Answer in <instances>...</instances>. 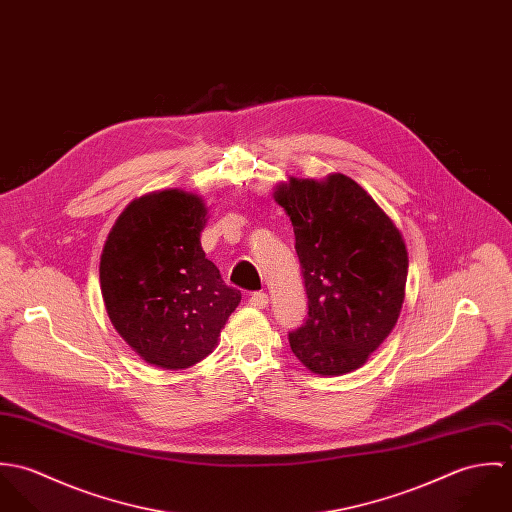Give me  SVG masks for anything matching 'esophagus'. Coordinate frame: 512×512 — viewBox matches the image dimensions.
Segmentation results:
<instances>
[{
	"instance_id": "esophagus-1",
	"label": "esophagus",
	"mask_w": 512,
	"mask_h": 512,
	"mask_svg": "<svg viewBox=\"0 0 512 512\" xmlns=\"http://www.w3.org/2000/svg\"><path fill=\"white\" fill-rule=\"evenodd\" d=\"M248 303H250L252 307L264 309V307L268 305V295H266V293L264 292L250 293V297H248Z\"/></svg>"
}]
</instances>
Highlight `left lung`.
Listing matches in <instances>:
<instances>
[{
	"label": "left lung",
	"instance_id": "8db88e82",
	"mask_svg": "<svg viewBox=\"0 0 512 512\" xmlns=\"http://www.w3.org/2000/svg\"><path fill=\"white\" fill-rule=\"evenodd\" d=\"M292 220L307 317L290 331L293 355L317 374H345L398 321L408 276L402 234L347 175L292 179L276 193Z\"/></svg>",
	"mask_w": 512,
	"mask_h": 512
}]
</instances>
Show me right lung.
Wrapping results in <instances>:
<instances>
[{"label":"right lung","instance_id":"1","mask_svg":"<svg viewBox=\"0 0 512 512\" xmlns=\"http://www.w3.org/2000/svg\"><path fill=\"white\" fill-rule=\"evenodd\" d=\"M203 201L179 189L151 193L126 207L100 258L108 317L149 365L179 370L203 361L240 303L205 258Z\"/></svg>","mask_w":512,"mask_h":512}]
</instances>
